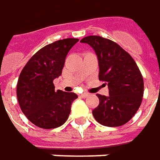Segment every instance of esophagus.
Instances as JSON below:
<instances>
[{
	"label": "esophagus",
	"mask_w": 160,
	"mask_h": 160,
	"mask_svg": "<svg viewBox=\"0 0 160 160\" xmlns=\"http://www.w3.org/2000/svg\"><path fill=\"white\" fill-rule=\"evenodd\" d=\"M89 96V94L88 93H83V94H81L80 95V97H82V98H86V97H88Z\"/></svg>",
	"instance_id": "obj_1"
}]
</instances>
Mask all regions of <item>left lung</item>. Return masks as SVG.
Returning <instances> with one entry per match:
<instances>
[{
    "label": "left lung",
    "instance_id": "left-lung-1",
    "mask_svg": "<svg viewBox=\"0 0 160 160\" xmlns=\"http://www.w3.org/2000/svg\"><path fill=\"white\" fill-rule=\"evenodd\" d=\"M80 42L96 51L99 63V80L108 84L109 96L97 94L99 104L92 113L98 123L119 127L128 122L140 107L143 96V79L133 58L116 42L90 35Z\"/></svg>",
    "mask_w": 160,
    "mask_h": 160
}]
</instances>
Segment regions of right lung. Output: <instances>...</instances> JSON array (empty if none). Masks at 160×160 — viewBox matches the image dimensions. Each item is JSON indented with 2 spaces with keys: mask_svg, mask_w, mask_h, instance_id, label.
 I'll list each match as a JSON object with an SVG mask.
<instances>
[{
  "mask_svg": "<svg viewBox=\"0 0 160 160\" xmlns=\"http://www.w3.org/2000/svg\"><path fill=\"white\" fill-rule=\"evenodd\" d=\"M79 39L67 38L41 48L21 71L17 97L21 111L32 124L43 129L58 128L67 120L78 96L55 91L53 80L62 74L69 50Z\"/></svg>",
  "mask_w": 160,
  "mask_h": 160,
  "instance_id": "1",
  "label": "right lung"
}]
</instances>
